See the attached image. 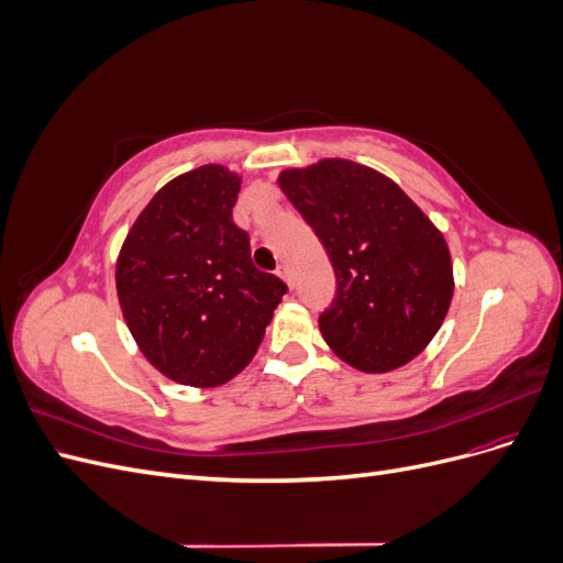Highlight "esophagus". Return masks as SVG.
Listing matches in <instances>:
<instances>
[{
    "label": "esophagus",
    "mask_w": 563,
    "mask_h": 563,
    "mask_svg": "<svg viewBox=\"0 0 563 563\" xmlns=\"http://www.w3.org/2000/svg\"><path fill=\"white\" fill-rule=\"evenodd\" d=\"M277 275L288 284V286H294V279H291V269H288L286 265H279L277 267Z\"/></svg>",
    "instance_id": "34e87169"
}]
</instances>
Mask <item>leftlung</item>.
Instances as JSON below:
<instances>
[{"mask_svg":"<svg viewBox=\"0 0 563 563\" xmlns=\"http://www.w3.org/2000/svg\"><path fill=\"white\" fill-rule=\"evenodd\" d=\"M279 187L329 253L335 298L319 314L329 347L387 373L428 347L453 298L444 234L401 187L350 159L286 168Z\"/></svg>","mask_w":563,"mask_h":563,"instance_id":"obj_1","label":"left lung"}]
</instances>
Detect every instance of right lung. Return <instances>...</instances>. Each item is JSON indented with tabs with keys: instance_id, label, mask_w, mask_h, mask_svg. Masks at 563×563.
<instances>
[{
	"instance_id": "1",
	"label": "right lung",
	"mask_w": 563,
	"mask_h": 563,
	"mask_svg": "<svg viewBox=\"0 0 563 563\" xmlns=\"http://www.w3.org/2000/svg\"><path fill=\"white\" fill-rule=\"evenodd\" d=\"M242 178L220 164L150 199L117 258V296L145 360L190 387L232 380L263 343L286 284L251 261L232 207Z\"/></svg>"
}]
</instances>
